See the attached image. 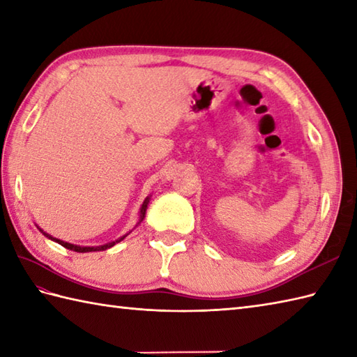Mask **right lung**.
I'll list each match as a JSON object with an SVG mask.
<instances>
[{
  "instance_id": "1",
  "label": "right lung",
  "mask_w": 357,
  "mask_h": 357,
  "mask_svg": "<svg viewBox=\"0 0 357 357\" xmlns=\"http://www.w3.org/2000/svg\"><path fill=\"white\" fill-rule=\"evenodd\" d=\"M148 203H149V197H146L145 199V202H144V204H142V208H140V220H139V223H142V221H144V218H145V213H146V208H148ZM137 223V225H139ZM39 231L43 232V235H45L47 238H50L52 241H56L58 244H61V245H64L66 249H70V250H73V252H81V253H85V252H98V250H107V249H109V248H113V245L116 244V243H119V241H122L126 235H123V236H121V238L119 240H116V241H112V243H107V244H104V245H96V248H84V245H76V244H70V243H66V241H62V240H58V238H53L52 235H49L47 232H44L41 227H38Z\"/></svg>"
}]
</instances>
